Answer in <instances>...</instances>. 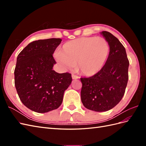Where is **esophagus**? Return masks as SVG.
Instances as JSON below:
<instances>
[{
  "label": "esophagus",
  "mask_w": 146,
  "mask_h": 146,
  "mask_svg": "<svg viewBox=\"0 0 146 146\" xmlns=\"http://www.w3.org/2000/svg\"><path fill=\"white\" fill-rule=\"evenodd\" d=\"M72 78L73 80H76V79L79 78V77L76 76V75H74L73 74V75H72Z\"/></svg>",
  "instance_id": "34e87169"
}]
</instances>
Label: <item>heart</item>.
<instances>
[{
  "instance_id": "1",
  "label": "heart",
  "mask_w": 146,
  "mask_h": 146,
  "mask_svg": "<svg viewBox=\"0 0 146 146\" xmlns=\"http://www.w3.org/2000/svg\"><path fill=\"white\" fill-rule=\"evenodd\" d=\"M110 48L102 37H83L66 42L55 56L56 61L65 69L75 65L86 76H92L104 68L108 60Z\"/></svg>"
}]
</instances>
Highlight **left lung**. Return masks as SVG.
<instances>
[{
	"instance_id": "obj_1",
	"label": "left lung",
	"mask_w": 146,
	"mask_h": 146,
	"mask_svg": "<svg viewBox=\"0 0 146 146\" xmlns=\"http://www.w3.org/2000/svg\"><path fill=\"white\" fill-rule=\"evenodd\" d=\"M100 33L109 44L108 60L99 73L80 78L83 105L97 112L108 111L121 100L129 79V66L125 48L119 39L107 31Z\"/></svg>"
}]
</instances>
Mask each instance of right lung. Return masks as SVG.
<instances>
[{
  "label": "right lung",
  "instance_id": "1",
  "mask_svg": "<svg viewBox=\"0 0 146 146\" xmlns=\"http://www.w3.org/2000/svg\"><path fill=\"white\" fill-rule=\"evenodd\" d=\"M61 41L60 38L35 41L17 57L16 89L23 104L33 111L44 113L58 108L72 82L70 74L53 70L56 64L53 54Z\"/></svg>",
  "mask_w": 146,
  "mask_h": 146
}]
</instances>
